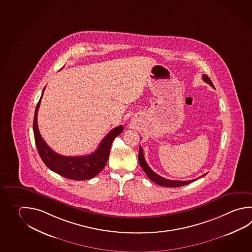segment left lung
Masks as SVG:
<instances>
[{"instance_id": "left-lung-1", "label": "left lung", "mask_w": 252, "mask_h": 252, "mask_svg": "<svg viewBox=\"0 0 252 252\" xmlns=\"http://www.w3.org/2000/svg\"><path fill=\"white\" fill-rule=\"evenodd\" d=\"M202 79H203L206 83H208L209 85H211L212 87L215 88L213 82H211L210 79H209V77H208L206 74H204ZM138 160L139 163H140L141 167H142V169L144 170L145 174L148 176V178H149L150 180H152L154 183H156V184H158V185L159 186H162V187L177 188V187L188 185V184H189L191 182H193V181L197 180V179H195V180H186V181H181V180H168V179H165V178H162V177H160V176H159L158 174H156L155 172H154V171L152 170V169L150 168L148 164L146 163L145 159H144V152H143V149H142L141 146L139 147ZM204 176H206V174H204L203 176H201V177H204Z\"/></svg>"}]
</instances>
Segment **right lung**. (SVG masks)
<instances>
[{
  "mask_svg": "<svg viewBox=\"0 0 252 252\" xmlns=\"http://www.w3.org/2000/svg\"><path fill=\"white\" fill-rule=\"evenodd\" d=\"M46 87L44 88L43 93ZM43 93L39 101L36 105L33 121V131L36 149L43 162L46 165L47 168H49L54 172L70 180H86L93 179L104 169L108 161L112 142L118 134L123 132V126H119L118 127L112 129L103 138L97 150L92 154H89L86 156L70 157L57 154L43 140L37 126L36 117L38 108L40 106Z\"/></svg>",
  "mask_w": 252,
  "mask_h": 252,
  "instance_id": "obj_1",
  "label": "right lung"
}]
</instances>
